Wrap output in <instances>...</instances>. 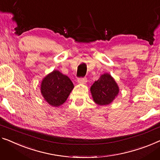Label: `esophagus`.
I'll return each instance as SVG.
<instances>
[{"mask_svg":"<svg viewBox=\"0 0 160 160\" xmlns=\"http://www.w3.org/2000/svg\"><path fill=\"white\" fill-rule=\"evenodd\" d=\"M78 82L80 83V84H85L87 82V78H80L78 79Z\"/></svg>","mask_w":160,"mask_h":160,"instance_id":"esophagus-1","label":"esophagus"}]
</instances>
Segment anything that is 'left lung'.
Here are the masks:
<instances>
[{
  "instance_id": "8db88e82",
  "label": "left lung",
  "mask_w": 160,
  "mask_h": 160,
  "mask_svg": "<svg viewBox=\"0 0 160 160\" xmlns=\"http://www.w3.org/2000/svg\"><path fill=\"white\" fill-rule=\"evenodd\" d=\"M92 99L99 106L110 104L119 92V88L115 80L108 73L102 75L90 88Z\"/></svg>"
}]
</instances>
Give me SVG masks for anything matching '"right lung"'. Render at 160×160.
I'll use <instances>...</instances> for the list:
<instances>
[{"label": "right lung", "instance_id": "add662e5", "mask_svg": "<svg viewBox=\"0 0 160 160\" xmlns=\"http://www.w3.org/2000/svg\"><path fill=\"white\" fill-rule=\"evenodd\" d=\"M73 88V83L68 76L54 70L42 80L41 92L50 106L58 107L66 101Z\"/></svg>", "mask_w": 160, "mask_h": 160}]
</instances>
